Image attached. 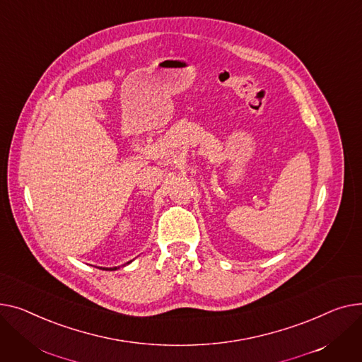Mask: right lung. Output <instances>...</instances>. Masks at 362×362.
<instances>
[{
	"mask_svg": "<svg viewBox=\"0 0 362 362\" xmlns=\"http://www.w3.org/2000/svg\"><path fill=\"white\" fill-rule=\"evenodd\" d=\"M103 270H117V267H111V269H103Z\"/></svg>",
	"mask_w": 362,
	"mask_h": 362,
	"instance_id": "obj_1",
	"label": "right lung"
}]
</instances>
